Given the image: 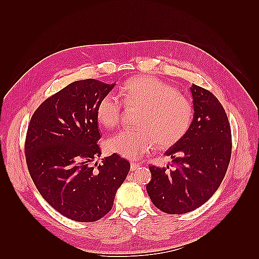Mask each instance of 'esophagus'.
Here are the masks:
<instances>
[{
	"label": "esophagus",
	"mask_w": 259,
	"mask_h": 259,
	"mask_svg": "<svg viewBox=\"0 0 259 259\" xmlns=\"http://www.w3.org/2000/svg\"><path fill=\"white\" fill-rule=\"evenodd\" d=\"M140 167H141V164L138 162H131V164H130V169L133 170V171H135V170H137V169H139Z\"/></svg>",
	"instance_id": "34e87169"
}]
</instances>
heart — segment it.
<instances>
[{
	"instance_id": "b5f03b06",
	"label": "heart",
	"mask_w": 259,
	"mask_h": 259,
	"mask_svg": "<svg viewBox=\"0 0 259 259\" xmlns=\"http://www.w3.org/2000/svg\"><path fill=\"white\" fill-rule=\"evenodd\" d=\"M121 98L128 108H139L136 130H121L107 140V149L126 159H138L159 147H170L187 134L194 109L186 97L152 76H137L121 87ZM122 107L113 95L104 96L97 106L102 125L113 128L120 122Z\"/></svg>"
}]
</instances>
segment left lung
<instances>
[{"instance_id":"8db88e82","label":"left lung","mask_w":259,"mask_h":259,"mask_svg":"<svg viewBox=\"0 0 259 259\" xmlns=\"http://www.w3.org/2000/svg\"><path fill=\"white\" fill-rule=\"evenodd\" d=\"M194 119L187 134L166 151L171 164L151 166L147 192L161 211L180 214L203 205L219 188L232 155L227 114L210 91L190 87Z\"/></svg>"}]
</instances>
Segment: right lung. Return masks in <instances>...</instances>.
Instances as JSON below:
<instances>
[{
	"label": "right lung",
	"instance_id": "obj_1",
	"mask_svg": "<svg viewBox=\"0 0 259 259\" xmlns=\"http://www.w3.org/2000/svg\"><path fill=\"white\" fill-rule=\"evenodd\" d=\"M114 88L95 79L74 81L48 98L27 126L25 159L46 201L72 221L90 223L111 210L130 163L119 155L100 157L97 106Z\"/></svg>",
	"mask_w": 259,
	"mask_h": 259
}]
</instances>
